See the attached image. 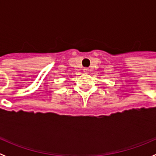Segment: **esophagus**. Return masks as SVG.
Masks as SVG:
<instances>
[{"mask_svg": "<svg viewBox=\"0 0 156 156\" xmlns=\"http://www.w3.org/2000/svg\"><path fill=\"white\" fill-rule=\"evenodd\" d=\"M89 68H84L83 69V72H84V73H89Z\"/></svg>", "mask_w": 156, "mask_h": 156, "instance_id": "esophagus-1", "label": "esophagus"}]
</instances>
